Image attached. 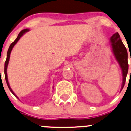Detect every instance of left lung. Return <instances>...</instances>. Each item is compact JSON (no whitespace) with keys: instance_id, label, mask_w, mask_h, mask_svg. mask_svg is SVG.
<instances>
[{"instance_id":"left-lung-1","label":"left lung","mask_w":131,"mask_h":131,"mask_svg":"<svg viewBox=\"0 0 131 131\" xmlns=\"http://www.w3.org/2000/svg\"><path fill=\"white\" fill-rule=\"evenodd\" d=\"M112 51L116 58V61L119 63L120 68L122 72L123 81L122 84L121 91L122 90L124 85H125V80H126L127 75L128 73L129 69V64H128V54L125 47L122 41L120 38V35L118 32L114 34L110 38Z\"/></svg>"}]
</instances>
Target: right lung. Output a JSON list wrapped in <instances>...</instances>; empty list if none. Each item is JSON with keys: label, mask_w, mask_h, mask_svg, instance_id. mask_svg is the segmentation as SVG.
Segmentation results:
<instances>
[{"label": "right lung", "mask_w": 131, "mask_h": 131, "mask_svg": "<svg viewBox=\"0 0 131 131\" xmlns=\"http://www.w3.org/2000/svg\"><path fill=\"white\" fill-rule=\"evenodd\" d=\"M29 30V29H24V30H22L21 31H20V33L18 34V35L17 38H16V40H15V41H13V42L10 45L9 47V49L8 50H7V58H6V61H5V64H4V74H5V79H6V83H7V86H8L9 89V90L11 91V92L14 95H15V96H16L17 99H18V97L16 95V94L15 93L13 92V91L12 90H11V87H10L9 86V82H8V79H7V65H8V63H9V58H10V54H11V50H12L13 48V47L15 46V44L16 43L18 42V41L19 40H20V38L21 37V36H23V35H24V34L25 33V32H28Z\"/></svg>", "instance_id": "obj_1"}]
</instances>
